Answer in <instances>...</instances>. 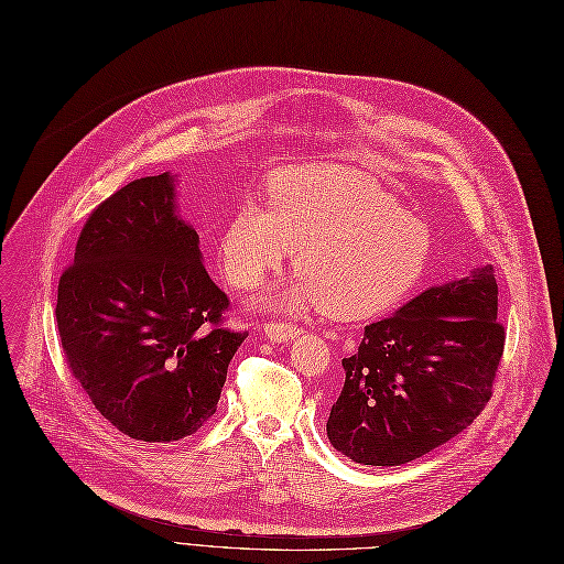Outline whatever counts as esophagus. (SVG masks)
<instances>
[{
  "mask_svg": "<svg viewBox=\"0 0 564 564\" xmlns=\"http://www.w3.org/2000/svg\"><path fill=\"white\" fill-rule=\"evenodd\" d=\"M263 333L271 337L273 341H289L299 335V328L293 324H268Z\"/></svg>",
  "mask_w": 564,
  "mask_h": 564,
  "instance_id": "esophagus-1",
  "label": "esophagus"
}]
</instances>
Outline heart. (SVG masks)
Here are the masks:
<instances>
[{
	"mask_svg": "<svg viewBox=\"0 0 564 564\" xmlns=\"http://www.w3.org/2000/svg\"><path fill=\"white\" fill-rule=\"evenodd\" d=\"M296 250L301 273L271 301L324 305L339 318L379 314L424 273L432 234L360 172L307 167L273 183L271 204L248 197L225 225L218 259L227 282L254 289Z\"/></svg>",
	"mask_w": 564,
	"mask_h": 564,
	"instance_id": "b5f03b06",
	"label": "heart"
}]
</instances>
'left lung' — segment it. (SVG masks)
<instances>
[{
    "instance_id": "left-lung-1",
    "label": "left lung",
    "mask_w": 564,
    "mask_h": 564,
    "mask_svg": "<svg viewBox=\"0 0 564 564\" xmlns=\"http://www.w3.org/2000/svg\"><path fill=\"white\" fill-rule=\"evenodd\" d=\"M496 318V275L481 265L365 326L341 360L333 447L362 466H401L464 432L491 399L505 346Z\"/></svg>"
}]
</instances>
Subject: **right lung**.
I'll return each mask as SVG.
<instances>
[{
  "label": "right lung",
  "instance_id": "add662e5",
  "mask_svg": "<svg viewBox=\"0 0 564 564\" xmlns=\"http://www.w3.org/2000/svg\"><path fill=\"white\" fill-rule=\"evenodd\" d=\"M170 172L130 181L79 231L57 291L66 362L121 434L170 443L216 413L248 333L223 328L227 293L178 218Z\"/></svg>",
  "mask_w": 564,
  "mask_h": 564
}]
</instances>
